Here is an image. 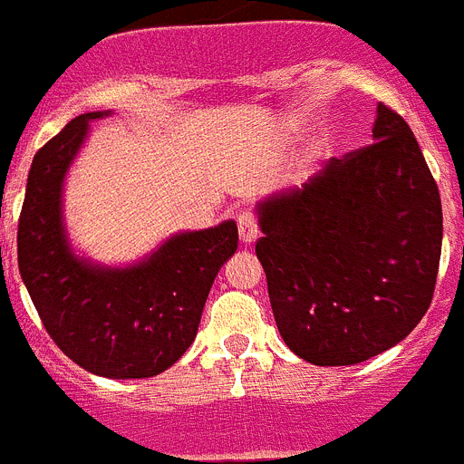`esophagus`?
<instances>
[{
	"label": "esophagus",
	"instance_id": "1",
	"mask_svg": "<svg viewBox=\"0 0 464 464\" xmlns=\"http://www.w3.org/2000/svg\"><path fill=\"white\" fill-rule=\"evenodd\" d=\"M237 233H240V240L245 245H249V242L258 237V219L252 210H242L237 215Z\"/></svg>",
	"mask_w": 464,
	"mask_h": 464
}]
</instances>
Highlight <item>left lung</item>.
I'll use <instances>...</instances> for the list:
<instances>
[{"mask_svg": "<svg viewBox=\"0 0 464 464\" xmlns=\"http://www.w3.org/2000/svg\"><path fill=\"white\" fill-rule=\"evenodd\" d=\"M374 143L333 157L258 206L279 335L303 361L356 365L414 331L432 303L441 198L402 115L379 103Z\"/></svg>", "mask_w": 464, "mask_h": 464, "instance_id": "left-lung-1", "label": "left lung"}]
</instances>
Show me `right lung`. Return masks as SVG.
Wrapping results in <instances>:
<instances>
[{
  "mask_svg": "<svg viewBox=\"0 0 464 464\" xmlns=\"http://www.w3.org/2000/svg\"><path fill=\"white\" fill-rule=\"evenodd\" d=\"M108 112L71 120L34 154L18 219V268L44 328L92 374L145 379L194 342L210 286L237 247L236 222L180 233L131 268H97L73 256L62 227V182Z\"/></svg>",
  "mask_w": 464,
  "mask_h": 464,
  "instance_id": "1",
  "label": "right lung"
}]
</instances>
